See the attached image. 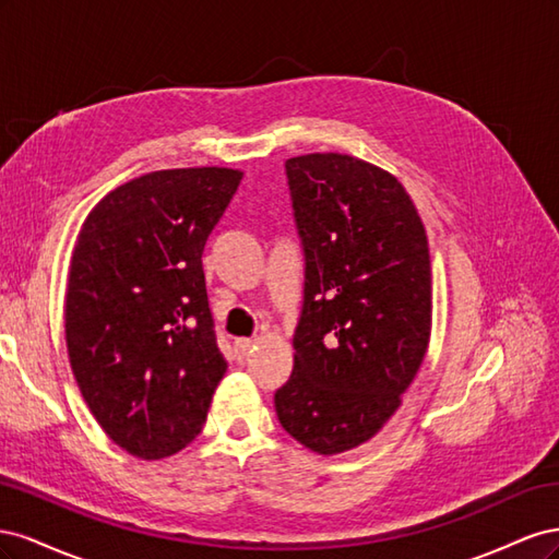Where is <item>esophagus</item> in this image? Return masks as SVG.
Here are the masks:
<instances>
[{
	"label": "esophagus",
	"mask_w": 559,
	"mask_h": 559,
	"mask_svg": "<svg viewBox=\"0 0 559 559\" xmlns=\"http://www.w3.org/2000/svg\"><path fill=\"white\" fill-rule=\"evenodd\" d=\"M251 345H253V341H251V337H238V341H235V352H240V354H247Z\"/></svg>",
	"instance_id": "esophagus-1"
}]
</instances>
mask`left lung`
<instances>
[{"instance_id":"obj_1","label":"left lung","mask_w":559,"mask_h":559,"mask_svg":"<svg viewBox=\"0 0 559 559\" xmlns=\"http://www.w3.org/2000/svg\"><path fill=\"white\" fill-rule=\"evenodd\" d=\"M306 289L294 373L275 392L284 431L319 454L366 443L427 354L431 261L396 177L345 154L284 163Z\"/></svg>"}]
</instances>
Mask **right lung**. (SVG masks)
<instances>
[{"label":"right lung","instance_id":"obj_1","mask_svg":"<svg viewBox=\"0 0 559 559\" xmlns=\"http://www.w3.org/2000/svg\"><path fill=\"white\" fill-rule=\"evenodd\" d=\"M240 179L228 167L148 173L105 195L81 226L67 352L99 427L142 460L193 441L228 368L202 251Z\"/></svg>","mask_w":559,"mask_h":559}]
</instances>
